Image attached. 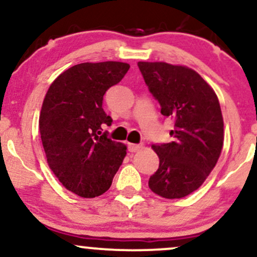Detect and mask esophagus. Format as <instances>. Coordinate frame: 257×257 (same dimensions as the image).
I'll list each match as a JSON object with an SVG mask.
<instances>
[{"label":"esophagus","instance_id":"esophagus-1","mask_svg":"<svg viewBox=\"0 0 257 257\" xmlns=\"http://www.w3.org/2000/svg\"><path fill=\"white\" fill-rule=\"evenodd\" d=\"M141 147H143V145H140V144H129L128 150L131 152H138Z\"/></svg>","mask_w":257,"mask_h":257}]
</instances>
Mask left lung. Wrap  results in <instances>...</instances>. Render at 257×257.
Returning a JSON list of instances; mask_svg holds the SVG:
<instances>
[{
    "mask_svg": "<svg viewBox=\"0 0 257 257\" xmlns=\"http://www.w3.org/2000/svg\"><path fill=\"white\" fill-rule=\"evenodd\" d=\"M138 66L161 113L174 122L172 143L152 146L159 167L149 186L164 198H182L202 186L220 157L223 119L219 99L192 69L146 61Z\"/></svg>",
    "mask_w": 257,
    "mask_h": 257,
    "instance_id": "8db88e82",
    "label": "left lung"
}]
</instances>
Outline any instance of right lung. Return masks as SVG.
<instances>
[{"label": "right lung", "instance_id": "right-lung-1", "mask_svg": "<svg viewBox=\"0 0 257 257\" xmlns=\"http://www.w3.org/2000/svg\"><path fill=\"white\" fill-rule=\"evenodd\" d=\"M129 64L83 63L51 84L40 114V133L49 167L71 192L94 198L110 188L126 155L102 125L112 118L102 108L105 93L119 83Z\"/></svg>", "mask_w": 257, "mask_h": 257}]
</instances>
